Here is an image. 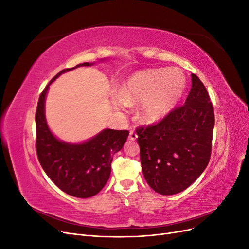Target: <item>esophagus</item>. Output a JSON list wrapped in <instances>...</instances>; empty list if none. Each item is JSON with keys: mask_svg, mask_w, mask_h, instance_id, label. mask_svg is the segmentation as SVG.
I'll return each instance as SVG.
<instances>
[{"mask_svg": "<svg viewBox=\"0 0 249 249\" xmlns=\"http://www.w3.org/2000/svg\"><path fill=\"white\" fill-rule=\"evenodd\" d=\"M130 140H136L137 139V137H138V135L136 134V132H134V131H131L130 132Z\"/></svg>", "mask_w": 249, "mask_h": 249, "instance_id": "esophagus-1", "label": "esophagus"}]
</instances>
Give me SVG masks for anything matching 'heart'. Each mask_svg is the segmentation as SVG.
Masks as SVG:
<instances>
[{
  "mask_svg": "<svg viewBox=\"0 0 249 249\" xmlns=\"http://www.w3.org/2000/svg\"><path fill=\"white\" fill-rule=\"evenodd\" d=\"M186 88L184 73L176 69H153L133 73L122 89L113 94L117 107L142 103L141 118L152 123L170 113L182 97Z\"/></svg>",
  "mask_w": 249,
  "mask_h": 249,
  "instance_id": "heart-1",
  "label": "heart"
}]
</instances>
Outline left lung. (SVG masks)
Segmentation results:
<instances>
[{
	"instance_id": "1",
	"label": "left lung",
	"mask_w": 249,
	"mask_h": 249,
	"mask_svg": "<svg viewBox=\"0 0 249 249\" xmlns=\"http://www.w3.org/2000/svg\"><path fill=\"white\" fill-rule=\"evenodd\" d=\"M183 106L157 124L136 129L142 172L156 192L172 195L187 189L206 169L212 152L214 108L205 85L192 73Z\"/></svg>"
}]
</instances>
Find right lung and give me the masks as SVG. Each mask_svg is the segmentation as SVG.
Masks as SVG:
<instances>
[{
    "mask_svg": "<svg viewBox=\"0 0 249 249\" xmlns=\"http://www.w3.org/2000/svg\"><path fill=\"white\" fill-rule=\"evenodd\" d=\"M89 65L91 63L84 62L57 73L41 92L35 114L36 153L41 167L58 188L79 198L91 197L103 189L110 177L113 156L123 148L129 136L126 130L106 129L84 143L70 144L51 133L44 116L50 84L65 71Z\"/></svg>",
    "mask_w": 249,
    "mask_h": 249,
    "instance_id": "add662e5",
    "label": "right lung"
}]
</instances>
